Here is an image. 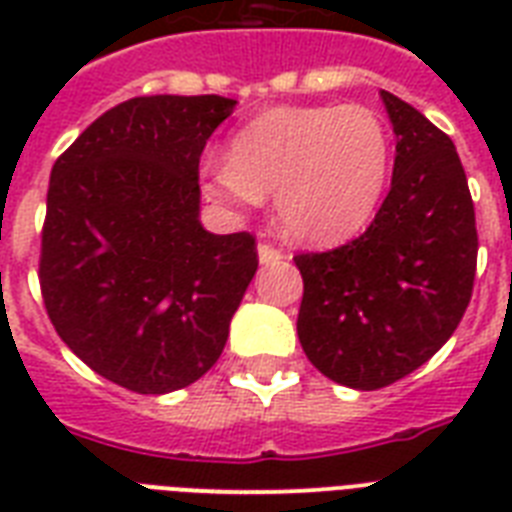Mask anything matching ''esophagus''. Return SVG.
<instances>
[{
  "mask_svg": "<svg viewBox=\"0 0 512 512\" xmlns=\"http://www.w3.org/2000/svg\"><path fill=\"white\" fill-rule=\"evenodd\" d=\"M257 255H260V263H265V265H276V263H281V260H287V252L279 247H273V244H268V241H260Z\"/></svg>",
  "mask_w": 512,
  "mask_h": 512,
  "instance_id": "obj_1",
  "label": "esophagus"
}]
</instances>
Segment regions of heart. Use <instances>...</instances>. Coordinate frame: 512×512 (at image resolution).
Returning a JSON list of instances; mask_svg holds the SVG:
<instances>
[{
  "label": "heart",
  "mask_w": 512,
  "mask_h": 512,
  "mask_svg": "<svg viewBox=\"0 0 512 512\" xmlns=\"http://www.w3.org/2000/svg\"><path fill=\"white\" fill-rule=\"evenodd\" d=\"M390 172V132L366 106H279L231 140V159H204L201 188L233 209L276 193L287 236L335 244L369 223Z\"/></svg>",
  "instance_id": "1"
}]
</instances>
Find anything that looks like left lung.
Returning <instances> with one entry per match:
<instances>
[{"label": "left lung", "instance_id": "left-lung-1", "mask_svg": "<svg viewBox=\"0 0 512 512\" xmlns=\"http://www.w3.org/2000/svg\"><path fill=\"white\" fill-rule=\"evenodd\" d=\"M396 132L390 191L358 239L295 255L297 337L329 380L377 390L412 374L465 316L478 260L476 209L452 138L382 90Z\"/></svg>", "mask_w": 512, "mask_h": 512}]
</instances>
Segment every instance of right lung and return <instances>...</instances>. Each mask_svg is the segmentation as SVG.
I'll return each mask as SVG.
<instances>
[{
    "instance_id": "right-lung-1",
    "label": "right lung",
    "mask_w": 512,
    "mask_h": 512,
    "mask_svg": "<svg viewBox=\"0 0 512 512\" xmlns=\"http://www.w3.org/2000/svg\"><path fill=\"white\" fill-rule=\"evenodd\" d=\"M236 100L151 95L98 116L52 164L39 287L100 377L170 393L212 369L257 271L255 236L199 223V159Z\"/></svg>"
}]
</instances>
